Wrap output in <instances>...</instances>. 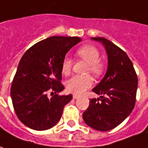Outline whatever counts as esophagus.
Masks as SVG:
<instances>
[{
  "instance_id": "obj_1",
  "label": "esophagus",
  "mask_w": 148,
  "mask_h": 148,
  "mask_svg": "<svg viewBox=\"0 0 148 148\" xmlns=\"http://www.w3.org/2000/svg\"><path fill=\"white\" fill-rule=\"evenodd\" d=\"M73 99H77L78 98H79V95H77L74 94V95H73Z\"/></svg>"
}]
</instances>
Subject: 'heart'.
<instances>
[{
    "instance_id": "1",
    "label": "heart",
    "mask_w": 148,
    "mask_h": 148,
    "mask_svg": "<svg viewBox=\"0 0 148 148\" xmlns=\"http://www.w3.org/2000/svg\"><path fill=\"white\" fill-rule=\"evenodd\" d=\"M76 55L88 64L87 71L98 76L103 72V64L99 61V51L96 47L86 45L79 48ZM73 61L69 58H64L61 64V73L68 75L71 73ZM93 84V79L90 75H73L66 82L67 90L74 94H81Z\"/></svg>"
}]
</instances>
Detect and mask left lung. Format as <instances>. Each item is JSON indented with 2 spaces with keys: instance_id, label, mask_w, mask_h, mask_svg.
Returning <instances> with one entry per match:
<instances>
[{
  "instance_id": "left-lung-1",
  "label": "left lung",
  "mask_w": 148,
  "mask_h": 148,
  "mask_svg": "<svg viewBox=\"0 0 148 148\" xmlns=\"http://www.w3.org/2000/svg\"><path fill=\"white\" fill-rule=\"evenodd\" d=\"M91 39L104 46L108 67L104 77L92 89L100 97L90 99L88 108L83 114V118L90 128L106 132L119 125L134 108L137 75L125 52L105 38Z\"/></svg>"
}]
</instances>
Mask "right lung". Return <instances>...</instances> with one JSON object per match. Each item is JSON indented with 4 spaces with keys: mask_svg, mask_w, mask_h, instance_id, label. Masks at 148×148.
Segmentation results:
<instances>
[{
    "mask_svg": "<svg viewBox=\"0 0 148 148\" xmlns=\"http://www.w3.org/2000/svg\"><path fill=\"white\" fill-rule=\"evenodd\" d=\"M78 37L53 36L25 52L19 61L11 87V98L19 121L37 131L57 125L72 95H58L64 89L61 84V64L70 49L81 42ZM49 90L55 95L47 96ZM53 93V92H52Z\"/></svg>",
    "mask_w": 148,
    "mask_h": 148,
    "instance_id": "add662e5",
    "label": "right lung"
}]
</instances>
